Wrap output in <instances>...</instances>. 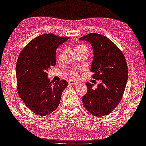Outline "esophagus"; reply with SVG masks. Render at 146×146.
<instances>
[{
  "label": "esophagus",
  "instance_id": "esophagus-1",
  "mask_svg": "<svg viewBox=\"0 0 146 146\" xmlns=\"http://www.w3.org/2000/svg\"><path fill=\"white\" fill-rule=\"evenodd\" d=\"M68 84L69 85H76L78 83L76 81H74V80H69L68 81Z\"/></svg>",
  "mask_w": 146,
  "mask_h": 146
}]
</instances>
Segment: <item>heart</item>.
Here are the masks:
<instances>
[{
    "label": "heart",
    "instance_id": "obj_1",
    "mask_svg": "<svg viewBox=\"0 0 146 146\" xmlns=\"http://www.w3.org/2000/svg\"><path fill=\"white\" fill-rule=\"evenodd\" d=\"M75 52H82V51H88V47L85 45L79 44L76 45L74 48ZM70 75L72 77H78V72L77 70H72L70 72Z\"/></svg>",
    "mask_w": 146,
    "mask_h": 146
}]
</instances>
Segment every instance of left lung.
<instances>
[{"label":"left lung","instance_id":"1","mask_svg":"<svg viewBox=\"0 0 146 146\" xmlns=\"http://www.w3.org/2000/svg\"><path fill=\"white\" fill-rule=\"evenodd\" d=\"M80 40L91 44L94 57L90 70L93 78L102 81L96 89L86 83L88 90L82 98L83 104L94 116L108 115L121 101L127 85L128 70L124 54L104 35L90 33Z\"/></svg>","mask_w":146,"mask_h":146}]
</instances>
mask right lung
<instances>
[{"mask_svg": "<svg viewBox=\"0 0 146 146\" xmlns=\"http://www.w3.org/2000/svg\"><path fill=\"white\" fill-rule=\"evenodd\" d=\"M69 37L45 34L33 39L21 52L17 63L19 98L31 111L45 116L56 110L68 86L65 80L53 83L48 71L56 65V50Z\"/></svg>", "mask_w": 146, "mask_h": 146, "instance_id": "add662e5", "label": "right lung"}]
</instances>
